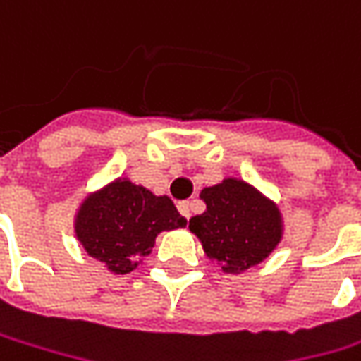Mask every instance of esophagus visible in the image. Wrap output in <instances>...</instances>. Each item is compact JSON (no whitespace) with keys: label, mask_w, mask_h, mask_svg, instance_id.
I'll return each mask as SVG.
<instances>
[{"label":"esophagus","mask_w":361,"mask_h":361,"mask_svg":"<svg viewBox=\"0 0 361 361\" xmlns=\"http://www.w3.org/2000/svg\"><path fill=\"white\" fill-rule=\"evenodd\" d=\"M178 213L188 221L190 219V202H178Z\"/></svg>","instance_id":"1"}]
</instances>
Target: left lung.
Returning a JSON list of instances; mask_svg holds the SVG:
<instances>
[{"label":"left lung","mask_w":361,"mask_h":361,"mask_svg":"<svg viewBox=\"0 0 361 361\" xmlns=\"http://www.w3.org/2000/svg\"><path fill=\"white\" fill-rule=\"evenodd\" d=\"M202 215L188 221L211 261L225 273H241L267 259L281 239V216L255 188L237 178H225L204 188Z\"/></svg>","instance_id":"1"}]
</instances>
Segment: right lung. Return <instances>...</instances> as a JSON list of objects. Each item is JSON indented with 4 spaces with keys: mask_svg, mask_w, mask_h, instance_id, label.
<instances>
[{
    "mask_svg": "<svg viewBox=\"0 0 361 361\" xmlns=\"http://www.w3.org/2000/svg\"><path fill=\"white\" fill-rule=\"evenodd\" d=\"M169 197H154L130 180H114L76 223L78 241L114 273H130L150 253L160 231L185 227Z\"/></svg>",
    "mask_w": 361,
    "mask_h": 361,
    "instance_id": "add662e5",
    "label": "right lung"
}]
</instances>
